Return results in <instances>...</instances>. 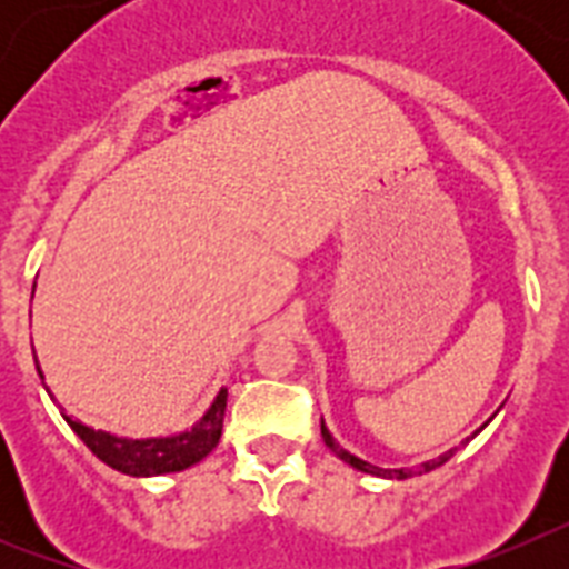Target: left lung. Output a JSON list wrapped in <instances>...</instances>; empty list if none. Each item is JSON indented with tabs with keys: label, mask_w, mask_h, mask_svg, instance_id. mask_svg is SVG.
Returning <instances> with one entry per match:
<instances>
[{
	"label": "left lung",
	"mask_w": 569,
	"mask_h": 569,
	"mask_svg": "<svg viewBox=\"0 0 569 569\" xmlns=\"http://www.w3.org/2000/svg\"><path fill=\"white\" fill-rule=\"evenodd\" d=\"M321 439H325V445H328L330 450H333V453L339 456L341 461H347V465L356 467V470H361V472H370V476H385V479H410V476H416V472H430V470H436V467L445 465V461L456 453V447H453V450H447V453L439 456V459L425 461V465H421L419 470H410V467H401V470H385V467H376V465H370V461L359 459V456L347 453L345 447H341L339 441H336L333 436H330V430H328V427H325V421H321Z\"/></svg>",
	"instance_id": "1"
}]
</instances>
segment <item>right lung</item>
Listing matches in <instances>:
<instances>
[{
	"mask_svg": "<svg viewBox=\"0 0 569 569\" xmlns=\"http://www.w3.org/2000/svg\"><path fill=\"white\" fill-rule=\"evenodd\" d=\"M39 376H42V370H39ZM224 407H228V390L222 387L219 396L213 399V405L208 407V413L196 421L190 430L164 436V439H124V436L93 430V427L82 425V421L70 419L64 413L62 416L73 427V433L90 447V453L102 459L108 467L124 472V476H162V472H179L199 465L219 445V439H222Z\"/></svg>",
	"mask_w": 569,
	"mask_h": 569,
	"instance_id": "right-lung-1",
	"label": "right lung"
}]
</instances>
